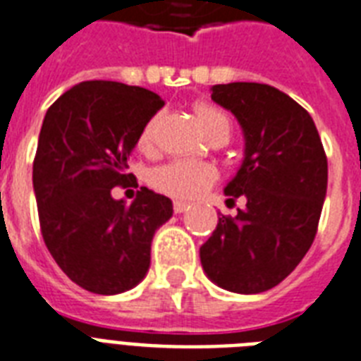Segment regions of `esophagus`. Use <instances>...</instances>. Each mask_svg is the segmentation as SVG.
I'll list each match as a JSON object with an SVG mask.
<instances>
[{
    "label": "esophagus",
    "mask_w": 361,
    "mask_h": 361,
    "mask_svg": "<svg viewBox=\"0 0 361 361\" xmlns=\"http://www.w3.org/2000/svg\"><path fill=\"white\" fill-rule=\"evenodd\" d=\"M188 209H190V203H186V201H175V203H173V211L177 212V214L188 211Z\"/></svg>",
    "instance_id": "34e87169"
}]
</instances>
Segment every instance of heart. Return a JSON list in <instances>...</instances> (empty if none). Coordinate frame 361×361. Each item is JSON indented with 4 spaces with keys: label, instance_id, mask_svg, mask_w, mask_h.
<instances>
[{
    "label": "heart",
    "instance_id": "b5f03b06",
    "mask_svg": "<svg viewBox=\"0 0 361 361\" xmlns=\"http://www.w3.org/2000/svg\"><path fill=\"white\" fill-rule=\"evenodd\" d=\"M195 114H197V118H200L207 133L222 130V128L230 131V118L220 109L212 107V105H197ZM154 126L156 118L149 120L139 133L137 145L141 150L152 149ZM214 177H216V171L209 164L192 160H173L169 164L156 167L150 175V183L161 192L173 195V197H194L200 192H203L214 180Z\"/></svg>",
    "mask_w": 361,
    "mask_h": 361
}]
</instances>
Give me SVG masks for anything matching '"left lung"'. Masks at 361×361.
Listing matches in <instances>:
<instances>
[{"label":"left lung","instance_id":"8db88e82","mask_svg":"<svg viewBox=\"0 0 361 361\" xmlns=\"http://www.w3.org/2000/svg\"><path fill=\"white\" fill-rule=\"evenodd\" d=\"M245 135V158L224 194L243 195L237 216H219L201 245L203 271L235 294L271 290L298 267L317 235L328 190V160L311 114L284 92L259 82L211 88Z\"/></svg>","mask_w":361,"mask_h":361}]
</instances>
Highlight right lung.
<instances>
[{"label":"right lung","instance_id":"1","mask_svg":"<svg viewBox=\"0 0 361 361\" xmlns=\"http://www.w3.org/2000/svg\"><path fill=\"white\" fill-rule=\"evenodd\" d=\"M161 107L141 86L86 80L44 114L33 160L41 233L60 269L92 294L137 286L156 230L173 216L171 200L145 186L130 205L111 195L131 177V150Z\"/></svg>","mask_w":361,"mask_h":361}]
</instances>
